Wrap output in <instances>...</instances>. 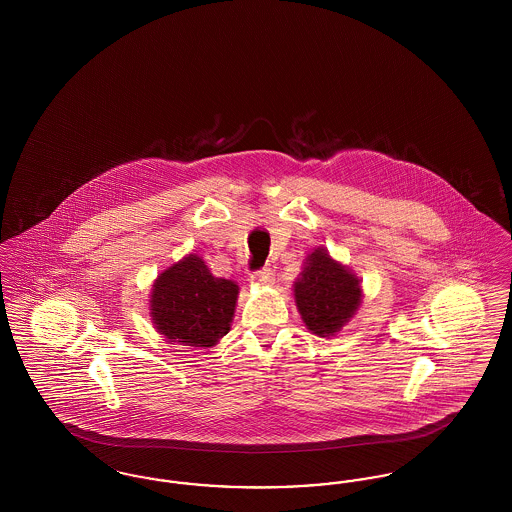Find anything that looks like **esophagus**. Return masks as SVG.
I'll return each instance as SVG.
<instances>
[{"instance_id": "34e87169", "label": "esophagus", "mask_w": 512, "mask_h": 512, "mask_svg": "<svg viewBox=\"0 0 512 512\" xmlns=\"http://www.w3.org/2000/svg\"><path fill=\"white\" fill-rule=\"evenodd\" d=\"M251 282L257 284V286H270L274 282V272L272 268H263V270H257L251 274Z\"/></svg>"}]
</instances>
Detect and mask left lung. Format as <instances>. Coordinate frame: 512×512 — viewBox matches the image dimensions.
<instances>
[{"instance_id": "obj_1", "label": "left lung", "mask_w": 512, "mask_h": 512, "mask_svg": "<svg viewBox=\"0 0 512 512\" xmlns=\"http://www.w3.org/2000/svg\"><path fill=\"white\" fill-rule=\"evenodd\" d=\"M295 307L307 330L318 338L330 340L357 315L363 301L359 276L328 249H313L303 263L299 278L293 282Z\"/></svg>"}]
</instances>
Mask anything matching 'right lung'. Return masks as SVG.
Here are the masks:
<instances>
[{
    "mask_svg": "<svg viewBox=\"0 0 512 512\" xmlns=\"http://www.w3.org/2000/svg\"><path fill=\"white\" fill-rule=\"evenodd\" d=\"M238 293L234 280L213 276L205 261L190 253L155 278L149 317L163 338L211 349L230 332Z\"/></svg>",
    "mask_w": 512,
    "mask_h": 512,
    "instance_id": "add662e5",
    "label": "right lung"
}]
</instances>
